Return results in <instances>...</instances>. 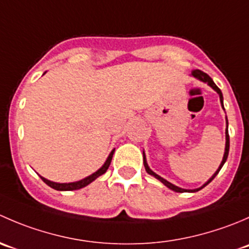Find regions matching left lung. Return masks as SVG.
I'll use <instances>...</instances> for the list:
<instances>
[{"label": "left lung", "instance_id": "left-lung-1", "mask_svg": "<svg viewBox=\"0 0 249 249\" xmlns=\"http://www.w3.org/2000/svg\"><path fill=\"white\" fill-rule=\"evenodd\" d=\"M190 76L194 77V78H196V79L200 80V82L207 83V85H210V87L212 88V89L214 90V91L217 92L218 95H219L220 105H222V108L224 109V104H223V94H222V91H220L219 88H218L217 85L214 84V82H213V80H212V78L208 76V74H206L205 72L200 71V70H195V71H193ZM225 122H227V129H225V150H224V155H223V160H222V162H220L219 167H218V169H217V171L213 173L212 177H211L210 179L207 180V182L203 183V184H202L200 188H196V189H183V188H179V187H177V185H175V184H172V183H170L169 180H166V179H165V178H162L161 176L157 175V173L153 171V170H150V167L148 166L147 159H145V153H144V150H143V165H144L145 171H147L148 175L153 176V177H155V178H157V179H159L160 182L162 183V184L166 185V187L169 188V189H171V190H173V192H176V193H195V192H199L200 189H202V188H205L206 185L208 184V183L212 182L213 178H214L215 176L218 175V172L220 171V169H222L223 165L225 164V161H227V159H228V155H229L230 141H229V131H228V126H229V125H228V118H227V117H225Z\"/></svg>", "mask_w": 249, "mask_h": 249}]
</instances>
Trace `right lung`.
<instances>
[{
    "mask_svg": "<svg viewBox=\"0 0 249 249\" xmlns=\"http://www.w3.org/2000/svg\"><path fill=\"white\" fill-rule=\"evenodd\" d=\"M46 73V72H44ZM43 73V74H44ZM115 149H113L112 152L109 153V155L107 157L106 161H105V164L102 165L101 167H100L97 171H95L94 173H91L90 176H88V177L83 178V179L80 180H76V182H70V183H57V182H53V180H49L47 179V178L42 177V176H39V177L42 178V180H43L46 184L49 185L50 188H53V189L55 190H60V192H69V190H78L80 189V188H84L87 187L88 184H90L91 182H94L95 179H96L97 177H100V176L104 175L105 172L108 170L109 165H110V161H112V157H113V153H114Z\"/></svg>",
    "mask_w": 249,
    "mask_h": 249,
    "instance_id": "right-lung-1",
    "label": "right lung"
}]
</instances>
